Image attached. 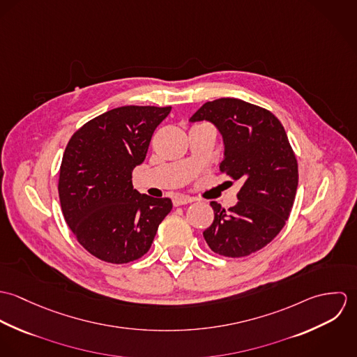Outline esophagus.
I'll return each mask as SVG.
<instances>
[{
  "mask_svg": "<svg viewBox=\"0 0 357 357\" xmlns=\"http://www.w3.org/2000/svg\"><path fill=\"white\" fill-rule=\"evenodd\" d=\"M195 199L191 198V197H187V195H177L174 199H173V204L174 206H181V204H192Z\"/></svg>",
  "mask_w": 357,
  "mask_h": 357,
  "instance_id": "obj_1",
  "label": "esophagus"
}]
</instances>
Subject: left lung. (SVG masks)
<instances>
[{"label":"left lung","instance_id":"1","mask_svg":"<svg viewBox=\"0 0 357 357\" xmlns=\"http://www.w3.org/2000/svg\"><path fill=\"white\" fill-rule=\"evenodd\" d=\"M211 122L222 136L220 170L243 185L227 211L217 202L204 232L208 248L224 257H245L265 248L284 227L296 199L298 165L280 121L268 109L222 98L204 105L190 122Z\"/></svg>","mask_w":357,"mask_h":357}]
</instances>
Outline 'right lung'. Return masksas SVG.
Returning a JSON list of instances; mask_svg holds the SVG:
<instances>
[{
	"mask_svg": "<svg viewBox=\"0 0 357 357\" xmlns=\"http://www.w3.org/2000/svg\"><path fill=\"white\" fill-rule=\"evenodd\" d=\"M172 107L125 105L86 122L61 159L59 198L81 246L105 262L126 264L146 255L169 198L133 188L132 172L146 159L156 126Z\"/></svg>",
	"mask_w": 357,
	"mask_h": 357,
	"instance_id": "right-lung-1",
	"label": "right lung"
}]
</instances>
